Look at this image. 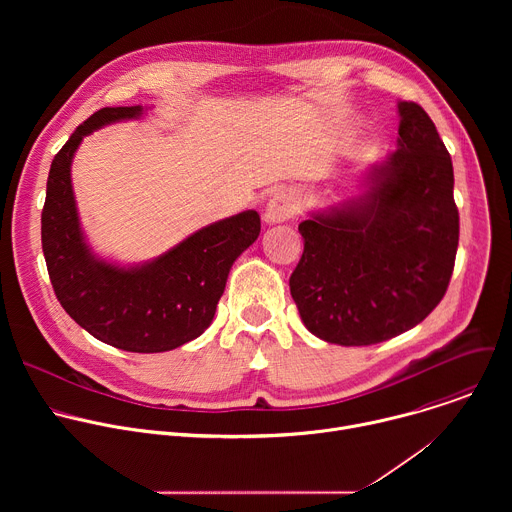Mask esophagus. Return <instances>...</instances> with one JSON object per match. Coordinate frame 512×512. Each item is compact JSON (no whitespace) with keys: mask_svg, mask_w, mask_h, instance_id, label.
<instances>
[{"mask_svg":"<svg viewBox=\"0 0 512 512\" xmlns=\"http://www.w3.org/2000/svg\"><path fill=\"white\" fill-rule=\"evenodd\" d=\"M298 212V200L296 196L287 192V190H281V192H275L267 206H265V212H263V221L267 225H275V223H283V221H289L291 216H294Z\"/></svg>","mask_w":512,"mask_h":512,"instance_id":"34e87169","label":"esophagus"}]
</instances>
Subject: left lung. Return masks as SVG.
<instances>
[{
    "instance_id": "obj_1",
    "label": "left lung",
    "mask_w": 512,
    "mask_h": 512,
    "mask_svg": "<svg viewBox=\"0 0 512 512\" xmlns=\"http://www.w3.org/2000/svg\"><path fill=\"white\" fill-rule=\"evenodd\" d=\"M397 150L360 194L310 212L289 291L306 328L332 344L399 336L442 302L458 251L452 158L429 115L401 101Z\"/></svg>"
}]
</instances>
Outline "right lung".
Returning <instances> with one entry per match:
<instances>
[{
  "instance_id": "obj_1",
  "label": "right lung",
  "mask_w": 512,
  "mask_h": 512,
  "mask_svg": "<svg viewBox=\"0 0 512 512\" xmlns=\"http://www.w3.org/2000/svg\"><path fill=\"white\" fill-rule=\"evenodd\" d=\"M143 111L141 105L97 111L54 156L42 210V251L54 294L72 320L105 344L150 354L178 348L210 326L233 263L261 233V218L257 210L223 218L139 265L95 255L72 192V158L95 129L139 119Z\"/></svg>"
}]
</instances>
